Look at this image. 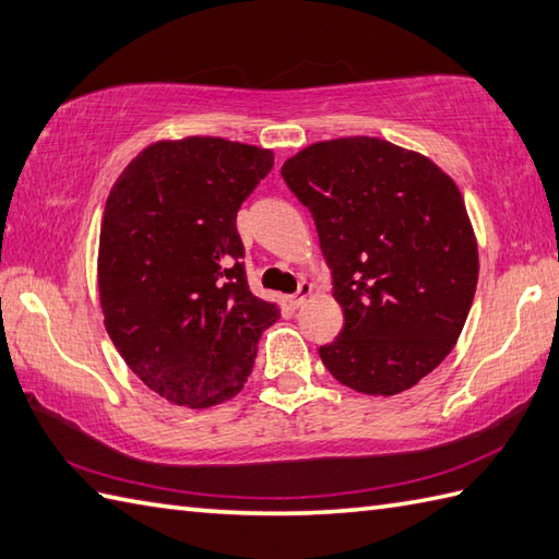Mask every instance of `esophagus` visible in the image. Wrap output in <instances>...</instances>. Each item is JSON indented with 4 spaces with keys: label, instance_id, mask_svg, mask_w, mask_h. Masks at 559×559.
Segmentation results:
<instances>
[{
    "label": "esophagus",
    "instance_id": "obj_1",
    "mask_svg": "<svg viewBox=\"0 0 559 559\" xmlns=\"http://www.w3.org/2000/svg\"><path fill=\"white\" fill-rule=\"evenodd\" d=\"M311 292H313V287H311V284H308V282H301L299 284V289H296V294H292L289 296V306L292 308H301L304 306V301L308 299V296H311Z\"/></svg>",
    "mask_w": 559,
    "mask_h": 559
}]
</instances>
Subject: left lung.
Masks as SVG:
<instances>
[{"instance_id":"1","label":"left lung","mask_w":559,"mask_h":559,"mask_svg":"<svg viewBox=\"0 0 559 559\" xmlns=\"http://www.w3.org/2000/svg\"><path fill=\"white\" fill-rule=\"evenodd\" d=\"M282 179L313 215L344 311L322 364L364 394L414 388L452 352L476 294L478 248L456 183L368 135L308 145Z\"/></svg>"}]
</instances>
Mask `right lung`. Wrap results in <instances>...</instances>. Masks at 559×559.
I'll use <instances>...</instances> for the list:
<instances>
[{
  "label": "right lung",
  "mask_w": 559,
  "mask_h": 559,
  "mask_svg": "<svg viewBox=\"0 0 559 559\" xmlns=\"http://www.w3.org/2000/svg\"><path fill=\"white\" fill-rule=\"evenodd\" d=\"M275 165L225 139L155 143L111 186L97 284L123 361L165 400L205 408L241 392L280 308L248 289L241 203Z\"/></svg>",
  "instance_id": "add662e5"
}]
</instances>
